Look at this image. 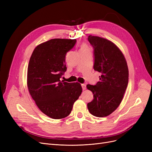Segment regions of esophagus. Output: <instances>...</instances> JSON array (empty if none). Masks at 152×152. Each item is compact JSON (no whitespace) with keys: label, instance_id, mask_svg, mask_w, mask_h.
I'll return each instance as SVG.
<instances>
[{"label":"esophagus","instance_id":"1","mask_svg":"<svg viewBox=\"0 0 152 152\" xmlns=\"http://www.w3.org/2000/svg\"><path fill=\"white\" fill-rule=\"evenodd\" d=\"M81 86H82V89H83V90L86 89V84H82Z\"/></svg>","mask_w":152,"mask_h":152}]
</instances>
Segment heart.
Instances as JSON below:
<instances>
[{
	"mask_svg": "<svg viewBox=\"0 0 152 152\" xmlns=\"http://www.w3.org/2000/svg\"><path fill=\"white\" fill-rule=\"evenodd\" d=\"M89 50L88 48H87V45L85 44H83L81 45V48H80V50Z\"/></svg>",
	"mask_w": 152,
	"mask_h": 152,
	"instance_id": "obj_1",
	"label": "heart"
}]
</instances>
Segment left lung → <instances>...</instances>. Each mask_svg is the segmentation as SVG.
<instances>
[{
    "label": "left lung",
    "instance_id": "1",
    "mask_svg": "<svg viewBox=\"0 0 152 152\" xmlns=\"http://www.w3.org/2000/svg\"><path fill=\"white\" fill-rule=\"evenodd\" d=\"M88 40L94 49V69L101 76L95 86L87 85L94 95L87 108L95 117H107L118 108L124 97L129 80L127 64L121 50L110 40L92 35Z\"/></svg>",
    "mask_w": 152,
    "mask_h": 152
}]
</instances>
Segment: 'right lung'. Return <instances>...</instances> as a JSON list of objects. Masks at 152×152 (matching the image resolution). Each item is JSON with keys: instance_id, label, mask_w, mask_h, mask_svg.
Listing matches in <instances>:
<instances>
[{"instance_id": "obj_1", "label": "right lung", "mask_w": 152, "mask_h": 152, "mask_svg": "<svg viewBox=\"0 0 152 152\" xmlns=\"http://www.w3.org/2000/svg\"><path fill=\"white\" fill-rule=\"evenodd\" d=\"M76 41L50 39L38 45L30 59L27 72L29 93L40 111L51 118L69 115L82 93L80 84L60 80L66 70V54Z\"/></svg>"}]
</instances>
